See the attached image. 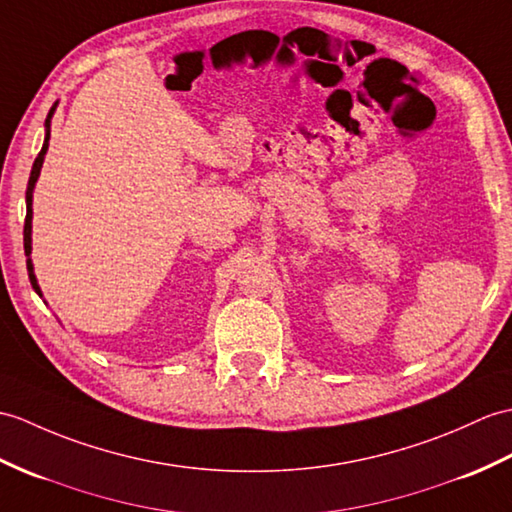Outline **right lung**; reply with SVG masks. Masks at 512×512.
<instances>
[{"instance_id":"right-lung-1","label":"right lung","mask_w":512,"mask_h":512,"mask_svg":"<svg viewBox=\"0 0 512 512\" xmlns=\"http://www.w3.org/2000/svg\"><path fill=\"white\" fill-rule=\"evenodd\" d=\"M58 104V102H56ZM56 104L50 109V113H47L45 117V139H43V148L39 152V157L34 159V165H32V172H30V181H28V189H26V224H23V251H26V266H28V277H30V283L34 292H37L39 296H43L41 288H39V281H37V275H34V264H32V194H34V185H37L39 176H41V168H43V161H45V154H47V146H50V126H52V117H54V111H56Z\"/></svg>"}]
</instances>
